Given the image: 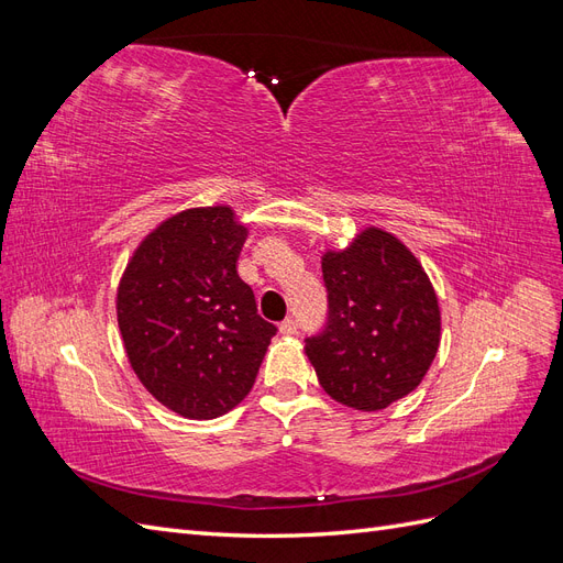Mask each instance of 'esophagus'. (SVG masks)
<instances>
[{
  "label": "esophagus",
  "instance_id": "esophagus-1",
  "mask_svg": "<svg viewBox=\"0 0 563 563\" xmlns=\"http://www.w3.org/2000/svg\"><path fill=\"white\" fill-rule=\"evenodd\" d=\"M279 333H284V335H296V333H298V323H296L294 319H284V321L279 323Z\"/></svg>",
  "mask_w": 563,
  "mask_h": 563
}]
</instances>
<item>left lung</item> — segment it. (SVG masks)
Returning <instances> with one entry per match:
<instances>
[{
  "label": "left lung",
  "instance_id": "1",
  "mask_svg": "<svg viewBox=\"0 0 563 563\" xmlns=\"http://www.w3.org/2000/svg\"><path fill=\"white\" fill-rule=\"evenodd\" d=\"M329 291L327 331L305 354L331 399L354 411H383L430 371L441 312L420 261L395 234L364 228L345 249L321 255Z\"/></svg>",
  "mask_w": 563,
  "mask_h": 563
}]
</instances>
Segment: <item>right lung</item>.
I'll list each match as a JSON object with an SVG mask.
<instances>
[{
  "label": "right lung",
  "instance_id": "right-lung-1",
  "mask_svg": "<svg viewBox=\"0 0 563 563\" xmlns=\"http://www.w3.org/2000/svg\"><path fill=\"white\" fill-rule=\"evenodd\" d=\"M232 207L185 209L145 234L117 286V323L143 387L190 420L225 416L255 383L275 323L236 272Z\"/></svg>",
  "mask_w": 563,
  "mask_h": 563
}]
</instances>
